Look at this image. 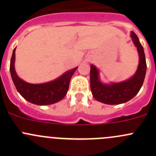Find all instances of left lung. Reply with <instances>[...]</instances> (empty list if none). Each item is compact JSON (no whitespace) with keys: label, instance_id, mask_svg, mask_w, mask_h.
<instances>
[{"label":"left lung","instance_id":"obj_1","mask_svg":"<svg viewBox=\"0 0 156 156\" xmlns=\"http://www.w3.org/2000/svg\"><path fill=\"white\" fill-rule=\"evenodd\" d=\"M133 44L139 55V65L136 72L129 79L122 82L104 84L100 79L98 69L90 65V90L93 97L99 102L108 105L125 103L135 97L144 84L146 72L145 53L139 38L133 31L130 32Z\"/></svg>","mask_w":156,"mask_h":156}]
</instances>
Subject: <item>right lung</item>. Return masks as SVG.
<instances>
[{"label":"right lung","mask_w":156,"mask_h":156,"mask_svg":"<svg viewBox=\"0 0 156 156\" xmlns=\"http://www.w3.org/2000/svg\"><path fill=\"white\" fill-rule=\"evenodd\" d=\"M16 48L10 59V71L12 81L20 95L29 101L39 106L53 104L64 98L69 90L72 76L78 67L66 71L56 79L43 84H30L18 77L15 70Z\"/></svg>","instance_id":"obj_1"}]
</instances>
